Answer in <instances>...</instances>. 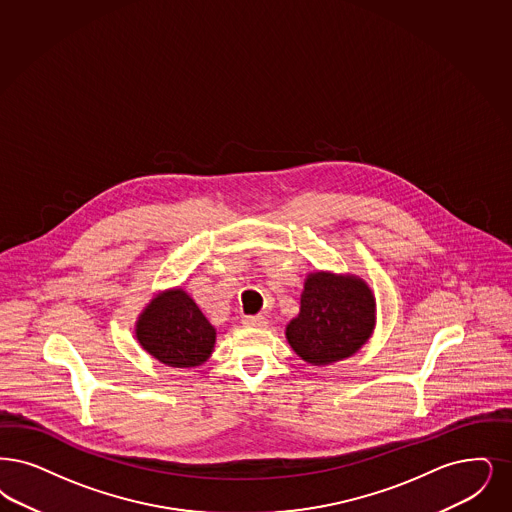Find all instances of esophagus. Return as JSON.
<instances>
[{
    "mask_svg": "<svg viewBox=\"0 0 512 512\" xmlns=\"http://www.w3.org/2000/svg\"><path fill=\"white\" fill-rule=\"evenodd\" d=\"M244 324L249 328H266L268 326V320L265 316L257 314V316H244Z\"/></svg>",
    "mask_w": 512,
    "mask_h": 512,
    "instance_id": "34e87169",
    "label": "esophagus"
}]
</instances>
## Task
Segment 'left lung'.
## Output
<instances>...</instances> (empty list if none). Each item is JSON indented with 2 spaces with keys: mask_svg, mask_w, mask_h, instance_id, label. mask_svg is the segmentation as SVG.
I'll use <instances>...</instances> for the list:
<instances>
[{
  "mask_svg": "<svg viewBox=\"0 0 512 512\" xmlns=\"http://www.w3.org/2000/svg\"><path fill=\"white\" fill-rule=\"evenodd\" d=\"M375 328V297L354 274L310 272L301 310L287 324V343L310 366H329L356 354Z\"/></svg>",
  "mask_w": 512,
  "mask_h": 512,
  "instance_id": "obj_1",
  "label": "left lung"
}]
</instances>
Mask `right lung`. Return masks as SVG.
<instances>
[{
	"label": "right lung",
	"mask_w": 512,
	"mask_h": 512,
	"mask_svg": "<svg viewBox=\"0 0 512 512\" xmlns=\"http://www.w3.org/2000/svg\"><path fill=\"white\" fill-rule=\"evenodd\" d=\"M135 335L165 366L196 368L211 356L217 331L183 287H175L158 293L144 307Z\"/></svg>",
	"instance_id": "1"
}]
</instances>
